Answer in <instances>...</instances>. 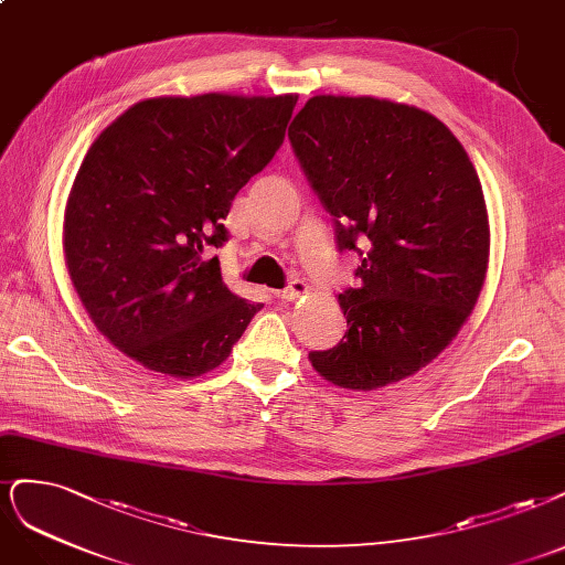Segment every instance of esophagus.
<instances>
[{"mask_svg": "<svg viewBox=\"0 0 565 565\" xmlns=\"http://www.w3.org/2000/svg\"><path fill=\"white\" fill-rule=\"evenodd\" d=\"M303 295H308V285L303 280H289V285L278 291V299L295 301V299H299Z\"/></svg>", "mask_w": 565, "mask_h": 565, "instance_id": "34e87169", "label": "esophagus"}]
</instances>
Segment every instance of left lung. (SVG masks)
Returning a JSON list of instances; mask_svg holds the SVG:
<instances>
[{"mask_svg": "<svg viewBox=\"0 0 565 565\" xmlns=\"http://www.w3.org/2000/svg\"><path fill=\"white\" fill-rule=\"evenodd\" d=\"M289 142L337 249L362 262L360 285L339 295L348 332L310 362L350 391L412 376L454 341L483 285L489 220L470 157L433 114L379 97H310Z\"/></svg>", "mask_w": 565, "mask_h": 565, "instance_id": "1", "label": "left lung"}]
</instances>
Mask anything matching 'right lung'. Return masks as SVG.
Returning a JSON list of instances; mask_svg holds the SVG:
<instances>
[{"mask_svg":"<svg viewBox=\"0 0 565 565\" xmlns=\"http://www.w3.org/2000/svg\"><path fill=\"white\" fill-rule=\"evenodd\" d=\"M297 95L207 93L132 105L100 132L65 207V259L95 327L153 372L222 364L264 303L224 285L222 224L276 157Z\"/></svg>","mask_w":565,"mask_h":565,"instance_id":"right-lung-1","label":"right lung"}]
</instances>
